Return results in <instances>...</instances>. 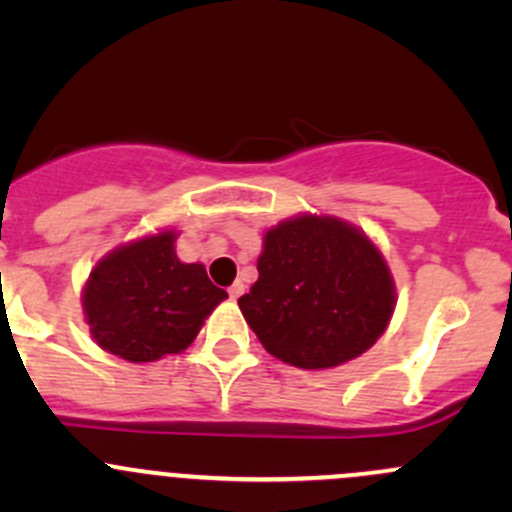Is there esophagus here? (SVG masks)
Here are the masks:
<instances>
[{
  "label": "esophagus",
  "instance_id": "34e87169",
  "mask_svg": "<svg viewBox=\"0 0 512 512\" xmlns=\"http://www.w3.org/2000/svg\"><path fill=\"white\" fill-rule=\"evenodd\" d=\"M227 292H230V297H232V299H237V297H240L242 292H245V285H242V282L237 280V282H232V285H230V289H227Z\"/></svg>",
  "mask_w": 512,
  "mask_h": 512
}]
</instances>
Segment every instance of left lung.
Wrapping results in <instances>:
<instances>
[{
  "label": "left lung",
  "mask_w": 512,
  "mask_h": 512,
  "mask_svg": "<svg viewBox=\"0 0 512 512\" xmlns=\"http://www.w3.org/2000/svg\"><path fill=\"white\" fill-rule=\"evenodd\" d=\"M257 272L237 304L262 347L289 366L347 364L394 317L396 282L384 252L334 215L299 213L265 230Z\"/></svg>",
  "instance_id": "left-lung-1"
}]
</instances>
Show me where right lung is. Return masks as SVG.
I'll list each match as a JSON object with an SVG mask.
<instances>
[{
	"label": "right lung",
	"mask_w": 512,
	"mask_h": 512,
	"mask_svg": "<svg viewBox=\"0 0 512 512\" xmlns=\"http://www.w3.org/2000/svg\"><path fill=\"white\" fill-rule=\"evenodd\" d=\"M175 227L113 247L81 287L84 322L103 352L133 364L185 352L223 299L200 262L175 255Z\"/></svg>",
	"instance_id": "add662e5"
}]
</instances>
